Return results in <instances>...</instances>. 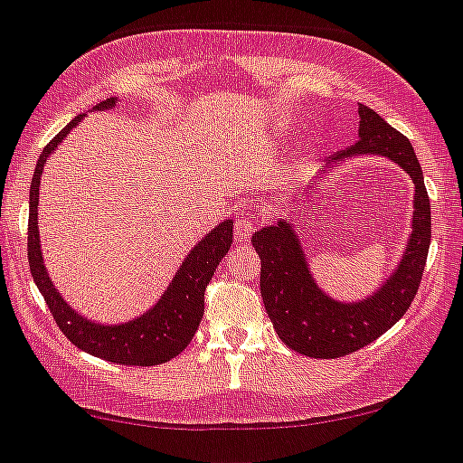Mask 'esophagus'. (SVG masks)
I'll return each instance as SVG.
<instances>
[{
  "label": "esophagus",
  "instance_id": "34e87169",
  "mask_svg": "<svg viewBox=\"0 0 463 463\" xmlns=\"http://www.w3.org/2000/svg\"><path fill=\"white\" fill-rule=\"evenodd\" d=\"M255 219L252 217H248V215H244V217H240L235 222V240L237 241H248L250 240V235L252 232H255Z\"/></svg>",
  "mask_w": 463,
  "mask_h": 463
}]
</instances>
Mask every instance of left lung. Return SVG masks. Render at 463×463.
I'll return each instance as SVG.
<instances>
[{
	"label": "left lung",
	"instance_id": "obj_1",
	"mask_svg": "<svg viewBox=\"0 0 463 463\" xmlns=\"http://www.w3.org/2000/svg\"><path fill=\"white\" fill-rule=\"evenodd\" d=\"M357 155H382L392 159L415 184L411 240L397 270L377 293L353 304L326 295L315 284L304 248L286 219L264 226L250 240L261 260L260 288L272 328L286 346L306 357L335 359L368 346L406 315L424 275L430 248V199L411 142L373 109L359 104V139L350 148L326 159L321 168Z\"/></svg>",
	"mask_w": 463,
	"mask_h": 463
}]
</instances>
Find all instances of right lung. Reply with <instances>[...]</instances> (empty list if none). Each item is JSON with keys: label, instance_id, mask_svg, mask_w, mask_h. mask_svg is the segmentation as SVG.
Segmentation results:
<instances>
[{"label": "right lung", "instance_id": "obj_1", "mask_svg": "<svg viewBox=\"0 0 463 463\" xmlns=\"http://www.w3.org/2000/svg\"><path fill=\"white\" fill-rule=\"evenodd\" d=\"M117 104L115 97L99 101L92 110H109ZM77 115L60 135L48 142L37 159L35 175L31 182V206H28V264H31L33 279H35L39 293L46 299L52 317L61 333L81 348L84 353L106 359V362L121 364V366H157L177 357L184 348L191 344L193 335L197 333L199 321L203 317V293L208 281L215 275L219 261L226 257L232 244V219L213 228L197 246L188 252L186 260L179 266L177 275L173 277L162 299L139 315L137 319L124 321V324H97L81 317L75 308L66 304V299L57 293L48 277L46 266L42 260V246H39L37 231V203H39V177L43 173L48 155L55 153L61 139L84 119Z\"/></svg>", "mask_w": 463, "mask_h": 463}]
</instances>
